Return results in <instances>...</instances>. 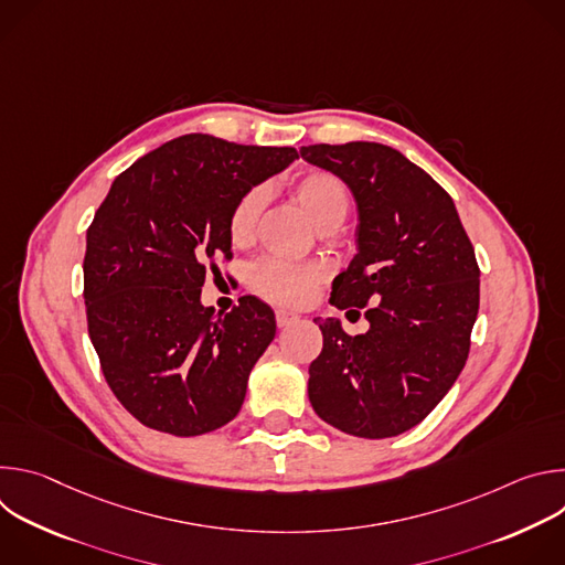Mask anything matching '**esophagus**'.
<instances>
[{
	"label": "esophagus",
	"mask_w": 565,
	"mask_h": 565,
	"mask_svg": "<svg viewBox=\"0 0 565 565\" xmlns=\"http://www.w3.org/2000/svg\"><path fill=\"white\" fill-rule=\"evenodd\" d=\"M275 319H277V327H279V329H286V327L297 324V321L301 319V315H297V312H292V310H286V308H277V310H275Z\"/></svg>",
	"instance_id": "34e87169"
}]
</instances>
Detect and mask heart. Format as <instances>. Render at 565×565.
Masks as SVG:
<instances>
[{
  "instance_id": "b5f03b06",
  "label": "heart",
  "mask_w": 565,
  "mask_h": 565,
  "mask_svg": "<svg viewBox=\"0 0 565 565\" xmlns=\"http://www.w3.org/2000/svg\"><path fill=\"white\" fill-rule=\"evenodd\" d=\"M295 196L319 232H333L347 218L351 199L344 183L321 170L301 174L295 181ZM266 203V190L255 188L236 201L227 218V232L234 246H246L253 241L262 207ZM321 279L319 268L308 264H290L268 257L253 268V288L275 303H301Z\"/></svg>"
}]
</instances>
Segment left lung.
Listing matches in <instances>:
<instances>
[{"mask_svg":"<svg viewBox=\"0 0 565 565\" xmlns=\"http://www.w3.org/2000/svg\"><path fill=\"white\" fill-rule=\"evenodd\" d=\"M301 158L335 174L358 207V255L331 303L364 308L369 331L347 335L317 317L315 414L358 438H391L423 423L460 375L478 315V264L451 196L407 156L380 142L308 145Z\"/></svg>","mask_w":565,"mask_h":565,"instance_id":"left-lung-1","label":"left lung"}]
</instances>
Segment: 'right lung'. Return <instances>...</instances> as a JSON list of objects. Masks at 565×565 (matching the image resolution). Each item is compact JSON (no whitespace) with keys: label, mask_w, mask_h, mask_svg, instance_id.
<instances>
[{"label":"right lung","mask_w":565,"mask_h":565,"mask_svg":"<svg viewBox=\"0 0 565 565\" xmlns=\"http://www.w3.org/2000/svg\"><path fill=\"white\" fill-rule=\"evenodd\" d=\"M295 158V147L188 134L111 183L87 230L89 338L114 395L145 427L201 436L244 405L250 371L275 338V312L253 295L214 312L201 288L210 262L232 257L236 201Z\"/></svg>","instance_id":"add662e5"}]
</instances>
